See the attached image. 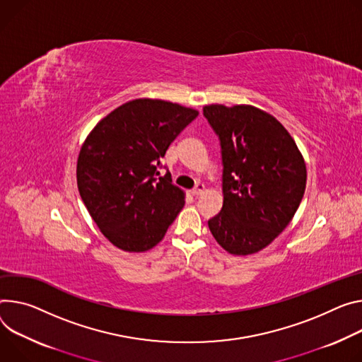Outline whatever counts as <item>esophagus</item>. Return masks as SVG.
<instances>
[{
  "label": "esophagus",
  "mask_w": 362,
  "mask_h": 362,
  "mask_svg": "<svg viewBox=\"0 0 362 362\" xmlns=\"http://www.w3.org/2000/svg\"><path fill=\"white\" fill-rule=\"evenodd\" d=\"M204 190H205V185L198 183V185H196V186L192 189V194H193V196H199Z\"/></svg>",
  "instance_id": "obj_1"
}]
</instances>
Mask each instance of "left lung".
Here are the masks:
<instances>
[{"label":"left lung","mask_w":362,"mask_h":362,"mask_svg":"<svg viewBox=\"0 0 362 362\" xmlns=\"http://www.w3.org/2000/svg\"><path fill=\"white\" fill-rule=\"evenodd\" d=\"M219 139L223 205L208 221L216 243L234 255L266 248L288 225L306 187V164L287 129L251 105H206Z\"/></svg>","instance_id":"left-lung-1"}]
</instances>
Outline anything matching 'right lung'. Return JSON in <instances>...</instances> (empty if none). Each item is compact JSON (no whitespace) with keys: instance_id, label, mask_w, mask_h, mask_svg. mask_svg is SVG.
Segmentation results:
<instances>
[{"instance_id":"add662e5","label":"right lung","mask_w":362,"mask_h":362,"mask_svg":"<svg viewBox=\"0 0 362 362\" xmlns=\"http://www.w3.org/2000/svg\"><path fill=\"white\" fill-rule=\"evenodd\" d=\"M198 111L160 100L129 101L90 131L76 168L81 198L101 233L118 248L141 252L158 244L185 205L161 158Z\"/></svg>"}]
</instances>
